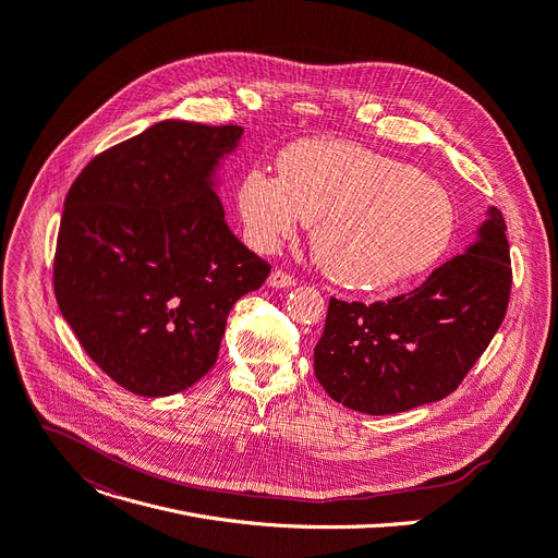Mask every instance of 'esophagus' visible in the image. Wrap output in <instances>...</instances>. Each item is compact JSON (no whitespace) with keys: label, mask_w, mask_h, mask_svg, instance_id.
<instances>
[{"label":"esophagus","mask_w":558,"mask_h":558,"mask_svg":"<svg viewBox=\"0 0 558 558\" xmlns=\"http://www.w3.org/2000/svg\"><path fill=\"white\" fill-rule=\"evenodd\" d=\"M267 284H269V287H274V289H289V287H293V284H295V278H291L289 274H284V271L276 269V271H271V274H269Z\"/></svg>","instance_id":"1"}]
</instances>
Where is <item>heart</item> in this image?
<instances>
[{"instance_id": "obj_1", "label": "heart", "mask_w": 558, "mask_h": 558, "mask_svg": "<svg viewBox=\"0 0 558 558\" xmlns=\"http://www.w3.org/2000/svg\"><path fill=\"white\" fill-rule=\"evenodd\" d=\"M238 214L251 246L265 253L293 238L300 220L310 225L316 265L356 291H385L425 274L456 227L440 182L340 140L291 144L278 158V178L246 171Z\"/></svg>"}]
</instances>
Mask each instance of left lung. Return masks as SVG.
Here are the masks:
<instances>
[{"label": "left lung", "mask_w": 558, "mask_h": 558, "mask_svg": "<svg viewBox=\"0 0 558 558\" xmlns=\"http://www.w3.org/2000/svg\"><path fill=\"white\" fill-rule=\"evenodd\" d=\"M512 287L505 220L489 207L472 244L414 291L387 302L331 298L314 372L344 408L408 412L449 396L508 312Z\"/></svg>", "instance_id": "left-lung-1"}]
</instances>
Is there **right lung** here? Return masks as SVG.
Segmentation results:
<instances>
[{
	"label": "right lung",
	"mask_w": 558,
	"mask_h": 558,
	"mask_svg": "<svg viewBox=\"0 0 558 558\" xmlns=\"http://www.w3.org/2000/svg\"><path fill=\"white\" fill-rule=\"evenodd\" d=\"M242 133L158 122L90 160L64 199L60 312L90 361L137 396L205 376L235 300L271 271L231 233L218 197Z\"/></svg>",
	"instance_id": "obj_1"
}]
</instances>
